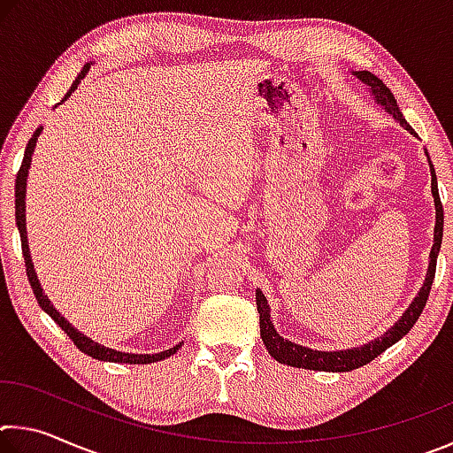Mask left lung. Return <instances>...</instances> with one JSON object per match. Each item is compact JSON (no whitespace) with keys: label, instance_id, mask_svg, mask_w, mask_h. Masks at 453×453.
I'll return each instance as SVG.
<instances>
[{"label":"left lung","instance_id":"obj_1","mask_svg":"<svg viewBox=\"0 0 453 453\" xmlns=\"http://www.w3.org/2000/svg\"><path fill=\"white\" fill-rule=\"evenodd\" d=\"M356 78L367 83L372 89V94L375 96V99H378V104L386 107V111L392 113V116L400 121L402 127H405L408 132L413 134L411 126L403 119L400 107H397L395 97L392 96V91H389L386 83H383L380 78H375V75L370 72H356ZM429 172H432V194H434V202H435L434 248H432V254H429V267H427L424 286H421L418 297L411 302L408 311L403 313L400 321H397L392 329H388V332L381 337H378V340L365 343V346H362V348L343 349V351H316V349L297 346V343H291L289 340H283V337L275 332L272 319H270V305H267L265 296L257 289L256 303H257V313H259V334H262L265 348H267V351H270V356L275 359V362L286 364L291 367H302V370L351 372L365 364H370L373 357H378L388 348H392L397 340H402V337L408 334L413 326H416L418 318L421 316V311H424V308H426L429 289H432V283L435 278V264H438V254H440L441 237H443V208H441V199H440V191H438V178H435V170H434L432 162H429Z\"/></svg>","mask_w":453,"mask_h":453}]
</instances>
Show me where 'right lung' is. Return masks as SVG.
<instances>
[{
  "label": "right lung",
  "instance_id": "add662e5",
  "mask_svg": "<svg viewBox=\"0 0 453 453\" xmlns=\"http://www.w3.org/2000/svg\"><path fill=\"white\" fill-rule=\"evenodd\" d=\"M89 72V64L83 65V70L80 72L78 80L72 83V88L67 94L64 96L61 102H65L67 97L72 96V91L80 86V81L86 78V73ZM42 127L35 129V134L29 137V142L26 145V153H24V162H21V167L18 175H15V224H18L19 229V237H21V251H24V259H26V273H27V280H29V286L34 289V296L37 303H40V308L48 313V316L56 321V324L64 329V332L70 335V340L73 342V346L78 348L83 354H88L96 359H102V362H116V364H151V362H159V359H165L170 357L172 354H175V349L180 346H175L172 349H165L162 354H124V351H116V349H110V348H104L99 346V343L91 342L89 337H86L83 334H80L78 329L72 327L70 321L65 318L59 316V311L53 308L51 302L48 300V296L43 294V289L40 286V281H37V275L34 272V264H32V257H29V248H27V235H26V180H27V170L29 165H32V153L35 148V142L37 137H40Z\"/></svg>",
  "mask_w": 453,
  "mask_h": 453
}]
</instances>
